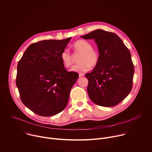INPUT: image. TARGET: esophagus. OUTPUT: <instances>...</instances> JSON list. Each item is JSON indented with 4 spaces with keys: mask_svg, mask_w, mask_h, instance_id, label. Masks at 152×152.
<instances>
[{
    "mask_svg": "<svg viewBox=\"0 0 152 152\" xmlns=\"http://www.w3.org/2000/svg\"><path fill=\"white\" fill-rule=\"evenodd\" d=\"M83 76H84V74H83V73H79V77H83Z\"/></svg>",
    "mask_w": 152,
    "mask_h": 152,
    "instance_id": "obj_1",
    "label": "esophagus"
}]
</instances>
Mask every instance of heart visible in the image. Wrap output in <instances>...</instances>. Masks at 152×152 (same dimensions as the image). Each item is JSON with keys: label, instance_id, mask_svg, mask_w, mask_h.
I'll return each instance as SVG.
<instances>
[{"label": "heart", "instance_id": "b5f03b06", "mask_svg": "<svg viewBox=\"0 0 152 152\" xmlns=\"http://www.w3.org/2000/svg\"><path fill=\"white\" fill-rule=\"evenodd\" d=\"M73 48L75 52L81 53L78 64L75 65L71 70L74 72L82 73L88 71L91 66H96L99 61V53L93 49V46L90 42L83 39H79L73 44ZM61 60L66 67H69L73 63V57L71 53L64 50L61 54Z\"/></svg>", "mask_w": 152, "mask_h": 152}]
</instances>
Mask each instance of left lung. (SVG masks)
Segmentation results:
<instances>
[{
  "label": "left lung",
  "mask_w": 152,
  "mask_h": 152,
  "mask_svg": "<svg viewBox=\"0 0 152 152\" xmlns=\"http://www.w3.org/2000/svg\"><path fill=\"white\" fill-rule=\"evenodd\" d=\"M82 38L94 39L99 52V61L91 73L87 92L96 104L114 106L131 91L134 66L131 52L115 33L97 29Z\"/></svg>",
  "instance_id": "left-lung-1"
}]
</instances>
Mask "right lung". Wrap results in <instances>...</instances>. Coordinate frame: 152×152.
<instances>
[{
  "label": "right lung",
  "instance_id": "right-lung-1",
  "mask_svg": "<svg viewBox=\"0 0 152 152\" xmlns=\"http://www.w3.org/2000/svg\"><path fill=\"white\" fill-rule=\"evenodd\" d=\"M72 37L42 40L31 45L17 65L16 85L22 103L37 115L62 111L79 75L67 72L61 60Z\"/></svg>",
  "mask_w": 152,
  "mask_h": 152
}]
</instances>
